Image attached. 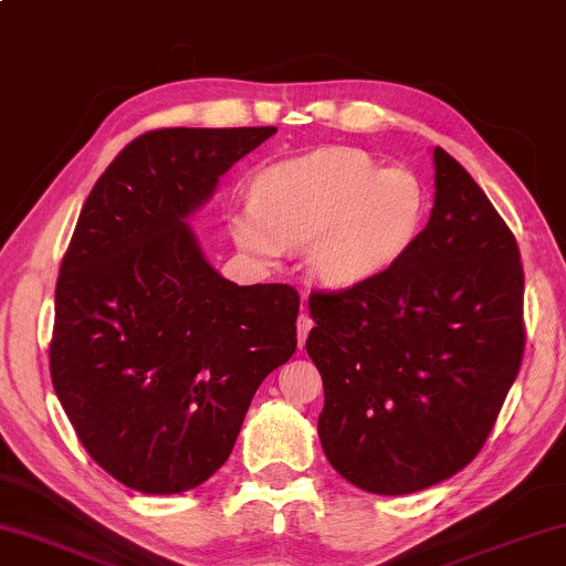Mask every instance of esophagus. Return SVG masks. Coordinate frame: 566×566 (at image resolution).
I'll use <instances>...</instances> for the list:
<instances>
[{
  "label": "esophagus",
  "instance_id": "1",
  "mask_svg": "<svg viewBox=\"0 0 566 566\" xmlns=\"http://www.w3.org/2000/svg\"><path fill=\"white\" fill-rule=\"evenodd\" d=\"M311 328H313V318L303 311L297 318V344L300 346H305V338H307V334H311Z\"/></svg>",
  "mask_w": 566,
  "mask_h": 566
}]
</instances>
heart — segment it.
Here are the masks:
<instances>
[{
    "mask_svg": "<svg viewBox=\"0 0 566 566\" xmlns=\"http://www.w3.org/2000/svg\"><path fill=\"white\" fill-rule=\"evenodd\" d=\"M427 212L421 180L380 168L352 147H326L269 165L253 180V201L232 207L238 248L279 261L307 245V266L328 287H354L409 251Z\"/></svg>",
    "mask_w": 566,
    "mask_h": 566,
    "instance_id": "1",
    "label": "heart"
}]
</instances>
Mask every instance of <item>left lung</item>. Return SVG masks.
I'll return each instance as SVG.
<instances>
[{"mask_svg": "<svg viewBox=\"0 0 566 566\" xmlns=\"http://www.w3.org/2000/svg\"><path fill=\"white\" fill-rule=\"evenodd\" d=\"M427 228L382 274L313 292L305 349L323 378L328 463L373 494H411L484 448L525 349L523 263L507 224L434 147Z\"/></svg>", "mask_w": 566, "mask_h": 566, "instance_id": "1", "label": "left lung"}]
</instances>
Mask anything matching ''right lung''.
<instances>
[{"label": "right lung", "instance_id": "right-lung-1", "mask_svg": "<svg viewBox=\"0 0 566 566\" xmlns=\"http://www.w3.org/2000/svg\"><path fill=\"white\" fill-rule=\"evenodd\" d=\"M271 134H142L97 178L62 259L51 382L90 458L137 492L205 484L263 378L297 349V290L238 287L186 224Z\"/></svg>", "mask_w": 566, "mask_h": 566}]
</instances>
